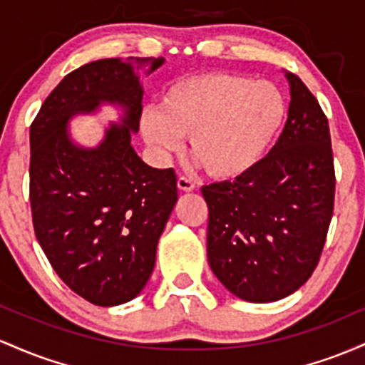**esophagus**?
<instances>
[{"instance_id": "obj_1", "label": "esophagus", "mask_w": 365, "mask_h": 365, "mask_svg": "<svg viewBox=\"0 0 365 365\" xmlns=\"http://www.w3.org/2000/svg\"><path fill=\"white\" fill-rule=\"evenodd\" d=\"M178 187L181 191H193L195 190L193 179L186 178V175H179V178H178Z\"/></svg>"}]
</instances>
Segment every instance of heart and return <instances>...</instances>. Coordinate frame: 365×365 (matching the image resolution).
<instances>
[{"mask_svg":"<svg viewBox=\"0 0 365 365\" xmlns=\"http://www.w3.org/2000/svg\"><path fill=\"white\" fill-rule=\"evenodd\" d=\"M286 117V100L272 83L210 72L175 81L158 108L141 113L143 136L162 153L190 136L193 160L215 179H235L259 163Z\"/></svg>","mask_w":365,"mask_h":365,"instance_id":"1","label":"heart"}]
</instances>
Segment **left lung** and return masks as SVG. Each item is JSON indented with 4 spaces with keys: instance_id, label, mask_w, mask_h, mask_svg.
Listing matches in <instances>:
<instances>
[{
    "instance_id": "obj_1",
    "label": "left lung",
    "mask_w": 365,
    "mask_h": 365,
    "mask_svg": "<svg viewBox=\"0 0 365 365\" xmlns=\"http://www.w3.org/2000/svg\"><path fill=\"white\" fill-rule=\"evenodd\" d=\"M286 77L288 120L267 157L235 181L202 187L210 269L232 294L255 304L281 300L312 276L334 208L327 118L300 77Z\"/></svg>"
}]
</instances>
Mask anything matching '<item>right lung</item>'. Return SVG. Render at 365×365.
Here are the masks:
<instances>
[{"label": "right lung", "mask_w": 365, "mask_h": 365, "mask_svg": "<svg viewBox=\"0 0 365 365\" xmlns=\"http://www.w3.org/2000/svg\"><path fill=\"white\" fill-rule=\"evenodd\" d=\"M157 71L163 58H136ZM125 108L96 149L70 139L66 124L101 103ZM143 88L133 58L96 60L63 77L31 125V210L34 232L60 279L100 307L141 293L157 245L178 202L174 169L146 165L130 145L139 129Z\"/></svg>", "instance_id": "obj_1"}]
</instances>
